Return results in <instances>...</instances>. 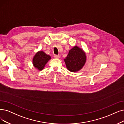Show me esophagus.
<instances>
[{
  "instance_id": "esophagus-1",
  "label": "esophagus",
  "mask_w": 124,
  "mask_h": 124,
  "mask_svg": "<svg viewBox=\"0 0 124 124\" xmlns=\"http://www.w3.org/2000/svg\"><path fill=\"white\" fill-rule=\"evenodd\" d=\"M54 57L55 58H59L61 57L60 55H55L54 56Z\"/></svg>"
}]
</instances>
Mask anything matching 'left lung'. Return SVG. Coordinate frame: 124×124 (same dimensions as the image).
<instances>
[{"label": "left lung", "mask_w": 124, "mask_h": 124, "mask_svg": "<svg viewBox=\"0 0 124 124\" xmlns=\"http://www.w3.org/2000/svg\"><path fill=\"white\" fill-rule=\"evenodd\" d=\"M86 60L85 52L77 46L69 50L67 56L64 59L68 70L72 72L81 70L85 65Z\"/></svg>", "instance_id": "left-lung-1"}]
</instances>
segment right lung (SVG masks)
I'll return each mask as SVG.
<instances>
[{
    "instance_id": "1",
    "label": "right lung",
    "mask_w": 124,
    "mask_h": 124,
    "mask_svg": "<svg viewBox=\"0 0 124 124\" xmlns=\"http://www.w3.org/2000/svg\"><path fill=\"white\" fill-rule=\"evenodd\" d=\"M51 59V56L43 51L37 52L32 59L33 66L39 71H41L45 67L46 64Z\"/></svg>"
}]
</instances>
